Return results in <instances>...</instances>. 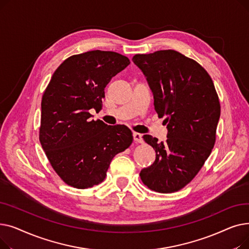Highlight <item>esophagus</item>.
Here are the masks:
<instances>
[{"label": "esophagus", "mask_w": 249, "mask_h": 249, "mask_svg": "<svg viewBox=\"0 0 249 249\" xmlns=\"http://www.w3.org/2000/svg\"><path fill=\"white\" fill-rule=\"evenodd\" d=\"M133 139L136 143H143V138L140 133H133Z\"/></svg>", "instance_id": "esophagus-1"}]
</instances>
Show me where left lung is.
<instances>
[{
  "label": "left lung",
  "mask_w": 249,
  "mask_h": 249,
  "mask_svg": "<svg viewBox=\"0 0 249 249\" xmlns=\"http://www.w3.org/2000/svg\"><path fill=\"white\" fill-rule=\"evenodd\" d=\"M146 76L159 117L166 116L167 139H143L155 149L154 162L140 172L150 190L177 192L197 176L211 154L220 118V102L211 76L197 61L176 50L135 54Z\"/></svg>",
  "instance_id": "obj_1"
}]
</instances>
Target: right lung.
Instances as JSON below:
<instances>
[{"mask_svg":"<svg viewBox=\"0 0 249 249\" xmlns=\"http://www.w3.org/2000/svg\"><path fill=\"white\" fill-rule=\"evenodd\" d=\"M129 63L114 51L75 54L59 65L44 91L39 140L52 168L71 187L101 184L114 156L131 145L127 126L95 121L89 113L102 109L105 88Z\"/></svg>","mask_w":249,"mask_h":249,"instance_id":"add662e5","label":"right lung"}]
</instances>
